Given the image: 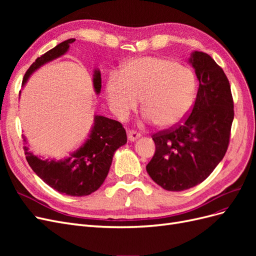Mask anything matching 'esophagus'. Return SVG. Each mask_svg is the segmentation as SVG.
I'll return each instance as SVG.
<instances>
[{
    "label": "esophagus",
    "mask_w": 256,
    "mask_h": 256,
    "mask_svg": "<svg viewBox=\"0 0 256 256\" xmlns=\"http://www.w3.org/2000/svg\"><path fill=\"white\" fill-rule=\"evenodd\" d=\"M127 136H128V140L130 142H134V141L138 140V138H140V134H138L136 131H134V130H128L127 131Z\"/></svg>",
    "instance_id": "1"
}]
</instances>
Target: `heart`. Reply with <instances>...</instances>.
I'll list each match as a JSON object with an SVG mask.
<instances>
[{
  "instance_id": "b5f03b06",
  "label": "heart",
  "mask_w": 256,
  "mask_h": 256,
  "mask_svg": "<svg viewBox=\"0 0 256 256\" xmlns=\"http://www.w3.org/2000/svg\"><path fill=\"white\" fill-rule=\"evenodd\" d=\"M196 92V74L189 67L159 56L131 60L120 74L112 72L106 81V97L114 112L125 118L138 106L154 125L168 128L182 122L190 111Z\"/></svg>"
}]
</instances>
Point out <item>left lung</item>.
<instances>
[{
    "mask_svg": "<svg viewBox=\"0 0 256 256\" xmlns=\"http://www.w3.org/2000/svg\"><path fill=\"white\" fill-rule=\"evenodd\" d=\"M198 90L182 125L152 136L154 157L146 166L152 180L168 191H182L204 182L228 150L234 102L223 69L207 53L194 51Z\"/></svg>",
    "mask_w": 256,
    "mask_h": 256,
    "instance_id": "obj_1",
    "label": "left lung"
}]
</instances>
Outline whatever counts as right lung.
Returning <instances> with one entry per match:
<instances>
[{
    "instance_id": "1",
    "label": "right lung",
    "mask_w": 256,
    "mask_h": 256,
    "mask_svg": "<svg viewBox=\"0 0 256 256\" xmlns=\"http://www.w3.org/2000/svg\"><path fill=\"white\" fill-rule=\"evenodd\" d=\"M72 42V40H67L60 42L36 58L26 72L22 85L26 83L30 74L38 68L64 56ZM92 83L96 94H99L102 90V74L98 69H95L92 74ZM126 143V130L120 122L95 115L94 126L92 127L88 138L78 150L69 154L68 158L44 160L30 152L28 146L23 147V150L30 166L51 188L62 194L84 196L95 192L104 184L114 152Z\"/></svg>"
}]
</instances>
